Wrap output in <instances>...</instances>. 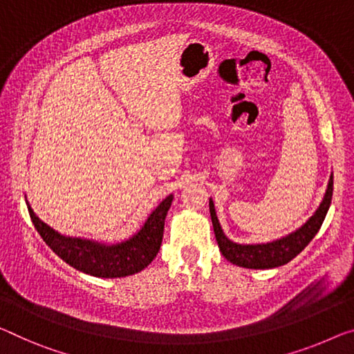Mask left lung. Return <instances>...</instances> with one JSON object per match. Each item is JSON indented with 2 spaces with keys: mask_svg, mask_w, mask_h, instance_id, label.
Here are the masks:
<instances>
[{
  "mask_svg": "<svg viewBox=\"0 0 354 354\" xmlns=\"http://www.w3.org/2000/svg\"><path fill=\"white\" fill-rule=\"evenodd\" d=\"M333 189L334 176L330 174L324 198L317 212H315V214L295 232L268 243H236L230 241V239L226 237V234L221 230L218 216H216L215 212L214 201L210 198L209 207L212 225H214V232L216 242H218L221 254L230 261V263L247 269H274L279 268V266L290 263V261L292 258H296L297 254L308 245L310 241L317 236V232L319 231V227H322L326 218V214H328L329 210L330 199H333Z\"/></svg>",
  "mask_w": 354,
  "mask_h": 354,
  "instance_id": "8db88e82",
  "label": "left lung"
}]
</instances>
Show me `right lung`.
Segmentation results:
<instances>
[{
	"label": "right lung",
	"mask_w": 354,
	"mask_h": 354,
	"mask_svg": "<svg viewBox=\"0 0 354 354\" xmlns=\"http://www.w3.org/2000/svg\"><path fill=\"white\" fill-rule=\"evenodd\" d=\"M174 196L162 199L142 227L127 241L118 243H102L82 237L63 236L39 220L31 209L28 201V212L32 225L44 242L55 252L64 263L73 266L84 274L101 277V279H118L138 274L145 269L160 252L165 231V220L172 204Z\"/></svg>",
	"instance_id": "obj_1"
}]
</instances>
